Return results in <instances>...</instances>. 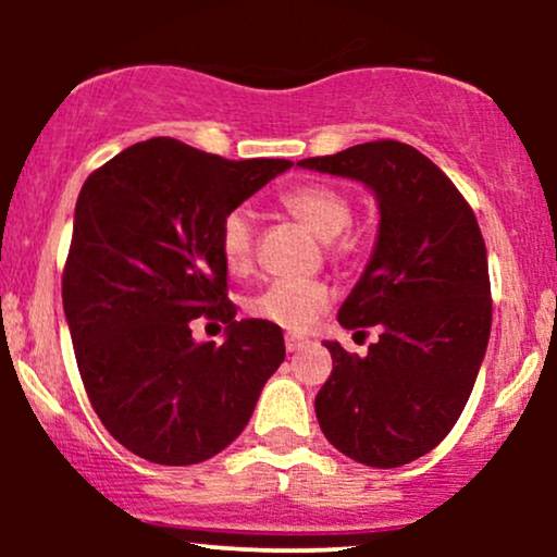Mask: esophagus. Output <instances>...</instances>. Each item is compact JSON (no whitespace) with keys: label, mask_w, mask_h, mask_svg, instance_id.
<instances>
[{"label":"esophagus","mask_w":557,"mask_h":557,"mask_svg":"<svg viewBox=\"0 0 557 557\" xmlns=\"http://www.w3.org/2000/svg\"><path fill=\"white\" fill-rule=\"evenodd\" d=\"M306 345H309V337H304V335H287L285 337V348L290 350V354H296V350L306 348Z\"/></svg>","instance_id":"1"}]
</instances>
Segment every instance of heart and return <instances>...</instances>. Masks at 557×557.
<instances>
[{"label": "heart", "mask_w": 557, "mask_h": 557, "mask_svg": "<svg viewBox=\"0 0 557 557\" xmlns=\"http://www.w3.org/2000/svg\"><path fill=\"white\" fill-rule=\"evenodd\" d=\"M280 207L304 222L322 240H335L337 253L354 251L356 240L345 230L354 222V207L343 190L324 183H306L285 190ZM257 230L246 209H230L220 222V253L230 272H246L253 261ZM330 287L319 280H274L251 300V314L290 332H304L327 311Z\"/></svg>", "instance_id": "obj_1"}]
</instances>
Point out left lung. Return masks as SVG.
I'll return each mask as SVG.
<instances>
[{
	"label": "left lung",
	"instance_id": "8db88e82",
	"mask_svg": "<svg viewBox=\"0 0 557 557\" xmlns=\"http://www.w3.org/2000/svg\"><path fill=\"white\" fill-rule=\"evenodd\" d=\"M298 164L359 181L380 203L372 259L337 311L345 330L380 327V341L367 356L324 343L332 374L314 400L319 426L354 461L411 463L453 430L487 350L482 230L450 177L400 140H369Z\"/></svg>",
	"mask_w": 557,
	"mask_h": 557
}]
</instances>
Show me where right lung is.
<instances>
[{"mask_svg":"<svg viewBox=\"0 0 557 557\" xmlns=\"http://www.w3.org/2000/svg\"><path fill=\"white\" fill-rule=\"evenodd\" d=\"M290 168L151 138L83 183L62 306L96 417L146 461L190 466L225 450L285 361L277 324L235 319L220 222ZM198 315L227 323L226 343L196 344Z\"/></svg>","mask_w":557,"mask_h":557,"instance_id":"right-lung-1","label":"right lung"}]
</instances>
